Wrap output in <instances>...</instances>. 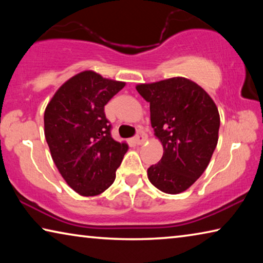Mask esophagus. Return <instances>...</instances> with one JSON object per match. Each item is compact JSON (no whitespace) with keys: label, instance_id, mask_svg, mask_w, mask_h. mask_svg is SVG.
<instances>
[{"label":"esophagus","instance_id":"1","mask_svg":"<svg viewBox=\"0 0 263 263\" xmlns=\"http://www.w3.org/2000/svg\"><path fill=\"white\" fill-rule=\"evenodd\" d=\"M133 140H135L137 145H141V144H144L146 140H147V136H146L142 131H139L138 132V135L133 138Z\"/></svg>","mask_w":263,"mask_h":263}]
</instances>
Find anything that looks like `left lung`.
Listing matches in <instances>:
<instances>
[{
	"label": "left lung",
	"mask_w": 263,
	"mask_h": 263,
	"mask_svg": "<svg viewBox=\"0 0 263 263\" xmlns=\"http://www.w3.org/2000/svg\"><path fill=\"white\" fill-rule=\"evenodd\" d=\"M149 103L151 124L163 155L147 169L148 180L166 194H180L205 171L218 142L220 117L197 83L172 78L136 87Z\"/></svg>",
	"instance_id": "1"
}]
</instances>
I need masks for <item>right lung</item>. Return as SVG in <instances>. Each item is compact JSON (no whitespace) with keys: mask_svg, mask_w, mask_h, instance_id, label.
<instances>
[{"mask_svg":"<svg viewBox=\"0 0 263 263\" xmlns=\"http://www.w3.org/2000/svg\"><path fill=\"white\" fill-rule=\"evenodd\" d=\"M125 82L84 70L58 89L44 114L45 138L58 171L74 191L96 196L114 183L127 151L111 137L104 105Z\"/></svg>","mask_w":263,"mask_h":263,"instance_id":"right-lung-1","label":"right lung"}]
</instances>
